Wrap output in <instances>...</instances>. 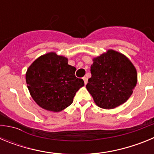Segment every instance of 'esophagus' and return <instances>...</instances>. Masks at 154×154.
I'll return each mask as SVG.
<instances>
[{
  "label": "esophagus",
  "mask_w": 154,
  "mask_h": 154,
  "mask_svg": "<svg viewBox=\"0 0 154 154\" xmlns=\"http://www.w3.org/2000/svg\"><path fill=\"white\" fill-rule=\"evenodd\" d=\"M83 80H84V83H85V85H86L87 82H88V79H87L86 77H83Z\"/></svg>",
  "instance_id": "esophagus-1"
}]
</instances>
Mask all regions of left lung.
<instances>
[{
    "label": "left lung",
    "mask_w": 154,
    "mask_h": 154,
    "mask_svg": "<svg viewBox=\"0 0 154 154\" xmlns=\"http://www.w3.org/2000/svg\"><path fill=\"white\" fill-rule=\"evenodd\" d=\"M87 90L98 106L113 109L124 103L137 82L135 67L125 55L108 50L93 59Z\"/></svg>",
    "instance_id": "obj_1"
}]
</instances>
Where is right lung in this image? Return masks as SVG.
<instances>
[{
    "label": "right lung",
    "mask_w": 154,
    "mask_h": 154,
    "mask_svg": "<svg viewBox=\"0 0 154 154\" xmlns=\"http://www.w3.org/2000/svg\"><path fill=\"white\" fill-rule=\"evenodd\" d=\"M75 67L55 53L37 58L26 73V82L31 97L45 109L60 112L73 102L84 81L75 75Z\"/></svg>",
    "instance_id": "right-lung-1"
}]
</instances>
